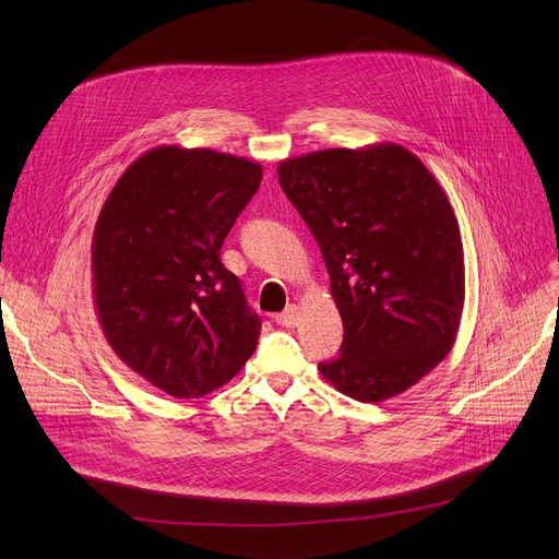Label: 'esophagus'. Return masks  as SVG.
I'll return each mask as SVG.
<instances>
[{"instance_id": "esophagus-1", "label": "esophagus", "mask_w": 559, "mask_h": 559, "mask_svg": "<svg viewBox=\"0 0 559 559\" xmlns=\"http://www.w3.org/2000/svg\"><path fill=\"white\" fill-rule=\"evenodd\" d=\"M298 318H300V311L296 305H289L285 307L281 313H276V323L283 325V328H296L298 325Z\"/></svg>"}]
</instances>
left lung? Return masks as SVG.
I'll use <instances>...</instances> for the list:
<instances>
[{
	"mask_svg": "<svg viewBox=\"0 0 559 559\" xmlns=\"http://www.w3.org/2000/svg\"><path fill=\"white\" fill-rule=\"evenodd\" d=\"M332 278L341 356L318 371L341 393L380 403L451 352L464 307L453 207L420 158L397 143L332 147L276 168Z\"/></svg>",
	"mask_w": 559,
	"mask_h": 559,
	"instance_id": "obj_1",
	"label": "left lung"
}]
</instances>
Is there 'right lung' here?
I'll return each mask as SVG.
<instances>
[{"label":"right lung","instance_id":"obj_1","mask_svg":"<svg viewBox=\"0 0 559 559\" xmlns=\"http://www.w3.org/2000/svg\"><path fill=\"white\" fill-rule=\"evenodd\" d=\"M257 162L158 145L108 194L93 236V292L115 354L175 397H201L243 369L261 318L221 263L261 186Z\"/></svg>","mask_w":559,"mask_h":559}]
</instances>
